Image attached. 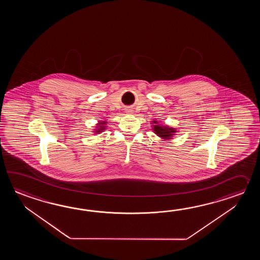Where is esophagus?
Here are the masks:
<instances>
[{"mask_svg": "<svg viewBox=\"0 0 260 260\" xmlns=\"http://www.w3.org/2000/svg\"><path fill=\"white\" fill-rule=\"evenodd\" d=\"M127 112H131V111H130V110H129V111H127Z\"/></svg>", "mask_w": 260, "mask_h": 260, "instance_id": "34e87169", "label": "esophagus"}]
</instances>
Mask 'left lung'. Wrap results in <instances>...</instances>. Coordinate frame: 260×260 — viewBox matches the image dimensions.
Returning <instances> with one entry per match:
<instances>
[{
	"instance_id": "8db88e82",
	"label": "left lung",
	"mask_w": 260,
	"mask_h": 260,
	"mask_svg": "<svg viewBox=\"0 0 260 260\" xmlns=\"http://www.w3.org/2000/svg\"><path fill=\"white\" fill-rule=\"evenodd\" d=\"M155 125H153V131H154L156 135H158V137L162 138V139H171L172 137L174 136V134L177 132L176 129L174 128L168 127V126H164V125H160L157 124L156 121H152Z\"/></svg>"
}]
</instances>
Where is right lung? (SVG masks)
<instances>
[{
  "instance_id": "add662e5",
  "label": "right lung",
  "mask_w": 260,
  "mask_h": 260,
  "mask_svg": "<svg viewBox=\"0 0 260 260\" xmlns=\"http://www.w3.org/2000/svg\"><path fill=\"white\" fill-rule=\"evenodd\" d=\"M106 123H107V122H105V121H102V122H100L98 125V129H95V131H94V133H100L101 131H103L104 129H105L106 126H104L105 125Z\"/></svg>"
}]
</instances>
